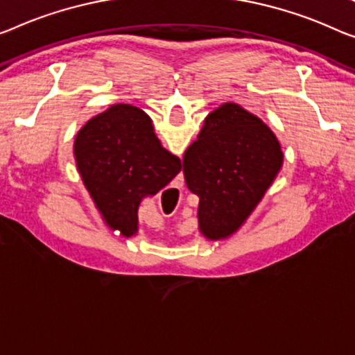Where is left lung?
Segmentation results:
<instances>
[{
    "instance_id": "left-lung-1",
    "label": "left lung",
    "mask_w": 355,
    "mask_h": 355,
    "mask_svg": "<svg viewBox=\"0 0 355 355\" xmlns=\"http://www.w3.org/2000/svg\"><path fill=\"white\" fill-rule=\"evenodd\" d=\"M284 153L274 132L237 103H223L183 156L189 191L199 198V231L205 239H226L245 223L274 183Z\"/></svg>"
}]
</instances>
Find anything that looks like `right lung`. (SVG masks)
Returning a JSON list of instances; mask_svg holds the SVG:
<instances>
[{"mask_svg": "<svg viewBox=\"0 0 355 355\" xmlns=\"http://www.w3.org/2000/svg\"><path fill=\"white\" fill-rule=\"evenodd\" d=\"M75 161L84 187L105 223L121 236L139 231V207L182 171V161L161 145L144 110L116 103L79 129Z\"/></svg>", "mask_w": 355, "mask_h": 355, "instance_id": "obj_1", "label": "right lung"}]
</instances>
